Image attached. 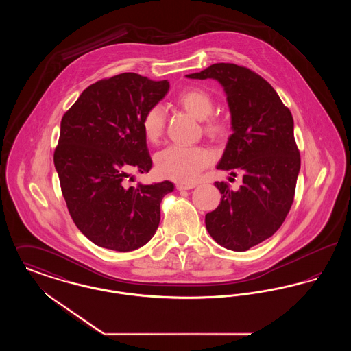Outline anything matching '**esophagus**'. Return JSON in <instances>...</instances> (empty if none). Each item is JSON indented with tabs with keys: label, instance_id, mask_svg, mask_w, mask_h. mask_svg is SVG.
I'll return each instance as SVG.
<instances>
[{
	"label": "esophagus",
	"instance_id": "esophagus-1",
	"mask_svg": "<svg viewBox=\"0 0 351 351\" xmlns=\"http://www.w3.org/2000/svg\"><path fill=\"white\" fill-rule=\"evenodd\" d=\"M192 188H195L193 184H176L178 191H188V189H192Z\"/></svg>",
	"mask_w": 351,
	"mask_h": 351
}]
</instances>
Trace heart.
Here are the masks:
<instances>
[{
  "label": "heart",
  "instance_id": "heart-1",
  "mask_svg": "<svg viewBox=\"0 0 351 351\" xmlns=\"http://www.w3.org/2000/svg\"><path fill=\"white\" fill-rule=\"evenodd\" d=\"M180 105L191 116L204 121V130L215 139L225 138L229 130V122L217 117H207L215 110L212 96L201 88H186L176 96ZM166 116L159 105H154L142 117V132L147 142L158 143L165 132ZM212 155L202 147L193 146H168L155 155V167L160 176L179 183H192L199 176L201 169L210 165Z\"/></svg>",
  "mask_w": 351,
  "mask_h": 351
}]
</instances>
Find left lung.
I'll use <instances>...</instances> for the list:
<instances>
[{
  "instance_id": "1",
  "label": "left lung",
  "mask_w": 351,
  "mask_h": 351,
  "mask_svg": "<svg viewBox=\"0 0 351 351\" xmlns=\"http://www.w3.org/2000/svg\"><path fill=\"white\" fill-rule=\"evenodd\" d=\"M186 77L223 86L233 134L217 168L243 176L237 191L215 183L221 201L205 216L206 230L225 249L249 250L274 235L293 202L300 171L293 118L275 89L249 68L216 63Z\"/></svg>"
}]
</instances>
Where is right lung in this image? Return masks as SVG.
Masks as SVG:
<instances>
[{
    "mask_svg": "<svg viewBox=\"0 0 351 351\" xmlns=\"http://www.w3.org/2000/svg\"><path fill=\"white\" fill-rule=\"evenodd\" d=\"M167 80L128 72L89 85L60 122L53 163L68 212L95 245L133 251L146 245L160 221L171 182L126 186L132 171L152 166L142 117L167 95Z\"/></svg>",
    "mask_w": 351,
    "mask_h": 351,
    "instance_id": "add662e5",
    "label": "right lung"
}]
</instances>
